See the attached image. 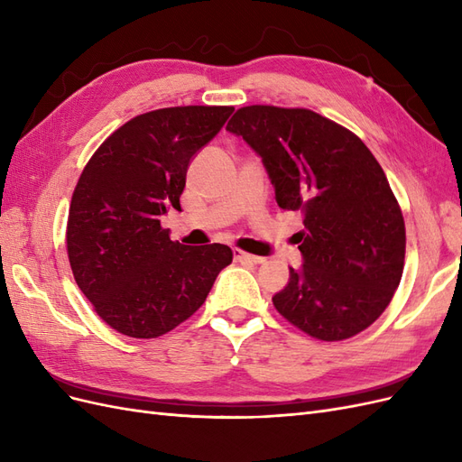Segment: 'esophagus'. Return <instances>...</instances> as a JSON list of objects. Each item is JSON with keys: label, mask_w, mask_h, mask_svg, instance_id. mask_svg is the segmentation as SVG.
<instances>
[{"label": "esophagus", "mask_w": 462, "mask_h": 462, "mask_svg": "<svg viewBox=\"0 0 462 462\" xmlns=\"http://www.w3.org/2000/svg\"><path fill=\"white\" fill-rule=\"evenodd\" d=\"M233 256H235L236 262H248V263H262L263 262V258L254 256V254H248V253H245V250H241V248H235L233 250Z\"/></svg>", "instance_id": "obj_1"}]
</instances>
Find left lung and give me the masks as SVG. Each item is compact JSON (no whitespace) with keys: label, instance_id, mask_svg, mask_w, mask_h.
<instances>
[{"label":"left lung","instance_id":"obj_1","mask_svg":"<svg viewBox=\"0 0 462 462\" xmlns=\"http://www.w3.org/2000/svg\"><path fill=\"white\" fill-rule=\"evenodd\" d=\"M227 131L268 170L279 208L302 214V268L272 299L289 324L343 341L383 314L404 268V219L389 180L360 138L312 109L246 106Z\"/></svg>","mask_w":462,"mask_h":462}]
</instances>
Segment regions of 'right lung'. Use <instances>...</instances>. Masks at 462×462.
I'll return each instance as SVG.
<instances>
[{
    "label": "right lung",
    "instance_id": "add662e5",
    "mask_svg": "<svg viewBox=\"0 0 462 462\" xmlns=\"http://www.w3.org/2000/svg\"><path fill=\"white\" fill-rule=\"evenodd\" d=\"M233 106L148 111L111 133L82 170L67 219L75 282L109 328L153 339L204 304L231 263L226 245L185 246L162 216L180 209L190 158L219 133Z\"/></svg>",
    "mask_w": 462,
    "mask_h": 462
}]
</instances>
